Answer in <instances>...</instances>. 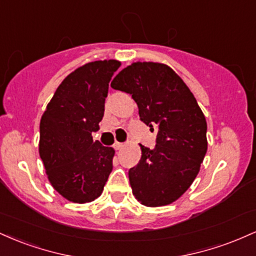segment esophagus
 Listing matches in <instances>:
<instances>
[{"label": "esophagus", "mask_w": 256, "mask_h": 256, "mask_svg": "<svg viewBox=\"0 0 256 256\" xmlns=\"http://www.w3.org/2000/svg\"><path fill=\"white\" fill-rule=\"evenodd\" d=\"M114 149H116V150H120V149L122 148V146H124V143H120V142H116L114 143Z\"/></svg>", "instance_id": "obj_1"}]
</instances>
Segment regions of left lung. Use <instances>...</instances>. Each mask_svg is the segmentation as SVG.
<instances>
[{"label": "left lung", "mask_w": 256, "mask_h": 256, "mask_svg": "<svg viewBox=\"0 0 256 256\" xmlns=\"http://www.w3.org/2000/svg\"><path fill=\"white\" fill-rule=\"evenodd\" d=\"M110 86L130 94L140 120L158 128L155 148L140 144L142 156L128 171L132 194L146 207L177 201L195 180L207 152V122L198 101L165 64H131Z\"/></svg>", "instance_id": "left-lung-1"}]
</instances>
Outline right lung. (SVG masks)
<instances>
[{
  "mask_svg": "<svg viewBox=\"0 0 256 256\" xmlns=\"http://www.w3.org/2000/svg\"><path fill=\"white\" fill-rule=\"evenodd\" d=\"M122 62L98 60L70 73L58 85L40 124V156L49 182L74 204L98 198L112 170V146L92 140L100 130L113 73Z\"/></svg>",
  "mask_w": 256,
  "mask_h": 256,
  "instance_id": "obj_1",
  "label": "right lung"
}]
</instances>
